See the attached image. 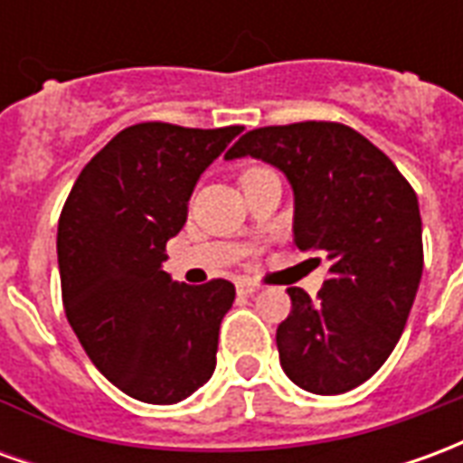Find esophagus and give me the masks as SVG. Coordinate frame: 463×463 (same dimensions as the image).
I'll use <instances>...</instances> for the list:
<instances>
[{"label":"esophagus","mask_w":463,"mask_h":463,"mask_svg":"<svg viewBox=\"0 0 463 463\" xmlns=\"http://www.w3.org/2000/svg\"><path fill=\"white\" fill-rule=\"evenodd\" d=\"M235 288H238L241 295H252V292L260 290V285H258L255 280H250V278H241V280L235 282Z\"/></svg>","instance_id":"obj_1"}]
</instances>
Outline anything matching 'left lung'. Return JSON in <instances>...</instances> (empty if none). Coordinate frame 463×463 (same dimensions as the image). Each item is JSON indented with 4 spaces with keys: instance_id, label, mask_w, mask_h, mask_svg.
I'll return each instance as SVG.
<instances>
[{
    "instance_id": "8db88e82",
    "label": "left lung",
    "mask_w": 463,
    "mask_h": 463,
    "mask_svg": "<svg viewBox=\"0 0 463 463\" xmlns=\"http://www.w3.org/2000/svg\"><path fill=\"white\" fill-rule=\"evenodd\" d=\"M241 156L288 175L295 245L330 260L315 300L288 288L292 310L275 337L285 374L312 394L359 387L387 362L417 298L424 268L417 193L374 143L345 123L252 128L225 153Z\"/></svg>"
}]
</instances>
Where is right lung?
Instances as JSON below:
<instances>
[{"label":"right lung","instance_id":"add662e5","mask_svg":"<svg viewBox=\"0 0 463 463\" xmlns=\"http://www.w3.org/2000/svg\"><path fill=\"white\" fill-rule=\"evenodd\" d=\"M242 126L146 121L116 133L66 198L56 232L66 320L123 394L175 404L211 379L235 285L171 282L165 242L201 178Z\"/></svg>","mask_w":463,"mask_h":463}]
</instances>
